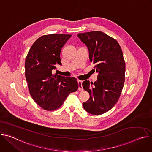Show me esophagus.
Here are the masks:
<instances>
[{"instance_id": "esophagus-1", "label": "esophagus", "mask_w": 152, "mask_h": 152, "mask_svg": "<svg viewBox=\"0 0 152 152\" xmlns=\"http://www.w3.org/2000/svg\"><path fill=\"white\" fill-rule=\"evenodd\" d=\"M77 83H78V90L79 91H82L83 90V87H82V81L78 80Z\"/></svg>"}]
</instances>
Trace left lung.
<instances>
[{
  "instance_id": "left-lung-1",
  "label": "left lung",
  "mask_w": 152,
  "mask_h": 152,
  "mask_svg": "<svg viewBox=\"0 0 152 152\" xmlns=\"http://www.w3.org/2000/svg\"><path fill=\"white\" fill-rule=\"evenodd\" d=\"M77 37L87 47L90 60L98 73L94 83H82L83 89L90 94L83 107L93 115H101L112 109L123 90L126 69L123 52L115 39L102 32L80 33Z\"/></svg>"
}]
</instances>
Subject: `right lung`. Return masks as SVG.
I'll list each match as a JSON object with an SVG mask.
<instances>
[{
    "mask_svg": "<svg viewBox=\"0 0 152 152\" xmlns=\"http://www.w3.org/2000/svg\"><path fill=\"white\" fill-rule=\"evenodd\" d=\"M71 35L50 34L38 38L31 46L25 60V77L34 100L48 111L58 109L69 94L78 89L75 77L53 74L60 53Z\"/></svg>",
    "mask_w": 152,
    "mask_h": 152,
    "instance_id": "obj_1",
    "label": "right lung"
}]
</instances>
